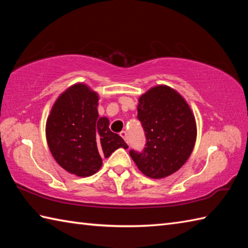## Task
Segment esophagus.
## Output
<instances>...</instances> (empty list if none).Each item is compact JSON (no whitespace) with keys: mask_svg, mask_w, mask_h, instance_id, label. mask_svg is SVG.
<instances>
[{"mask_svg":"<svg viewBox=\"0 0 248 248\" xmlns=\"http://www.w3.org/2000/svg\"><path fill=\"white\" fill-rule=\"evenodd\" d=\"M119 135L128 143V134H127V132H125V131H121V132L119 133Z\"/></svg>","mask_w":248,"mask_h":248,"instance_id":"34e87169","label":"esophagus"}]
</instances>
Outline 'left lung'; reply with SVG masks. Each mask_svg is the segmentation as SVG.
<instances>
[{"label":"left lung","mask_w":248,"mask_h":248,"mask_svg":"<svg viewBox=\"0 0 248 248\" xmlns=\"http://www.w3.org/2000/svg\"><path fill=\"white\" fill-rule=\"evenodd\" d=\"M138 118L146 135L141 152L130 150L139 170L161 179L180 170L196 141V121L186 100L166 85L150 88L139 100Z\"/></svg>","instance_id":"left-lung-1"}]
</instances>
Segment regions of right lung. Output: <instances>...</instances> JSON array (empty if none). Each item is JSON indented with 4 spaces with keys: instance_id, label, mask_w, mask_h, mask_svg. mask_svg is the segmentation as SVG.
<instances>
[{
    "instance_id": "obj_1",
    "label": "right lung",
    "mask_w": 248,
    "mask_h": 248,
    "mask_svg": "<svg viewBox=\"0 0 248 248\" xmlns=\"http://www.w3.org/2000/svg\"><path fill=\"white\" fill-rule=\"evenodd\" d=\"M99 97L85 84L72 85L57 98L46 120V135L52 155L68 172L89 177L118 148L128 145L99 117Z\"/></svg>"
}]
</instances>
